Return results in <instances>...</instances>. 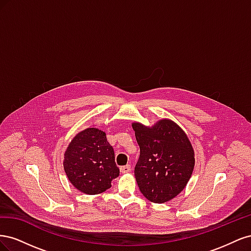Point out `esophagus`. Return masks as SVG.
I'll list each match as a JSON object with an SVG mask.
<instances>
[{
    "label": "esophagus",
    "mask_w": 251,
    "mask_h": 251,
    "mask_svg": "<svg viewBox=\"0 0 251 251\" xmlns=\"http://www.w3.org/2000/svg\"><path fill=\"white\" fill-rule=\"evenodd\" d=\"M131 165L130 164H126V165H125V166H121L120 168V172L121 173H128V172H131Z\"/></svg>",
    "instance_id": "1"
}]
</instances>
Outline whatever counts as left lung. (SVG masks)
I'll return each instance as SVG.
<instances>
[{"label":"left lung","instance_id":"8db88e82","mask_svg":"<svg viewBox=\"0 0 251 251\" xmlns=\"http://www.w3.org/2000/svg\"><path fill=\"white\" fill-rule=\"evenodd\" d=\"M140 147L135 178L141 194L153 203L169 202L188 183L195 168V151L186 133L175 121L162 118L153 126L134 121Z\"/></svg>","mask_w":251,"mask_h":251}]
</instances>
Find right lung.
<instances>
[{"mask_svg":"<svg viewBox=\"0 0 251 251\" xmlns=\"http://www.w3.org/2000/svg\"><path fill=\"white\" fill-rule=\"evenodd\" d=\"M64 170L70 183L86 195H97L119 176L115 154L105 133L95 126L78 132L64 154Z\"/></svg>","mask_w":251,"mask_h":251,"instance_id":"obj_1","label":"right lung"}]
</instances>
